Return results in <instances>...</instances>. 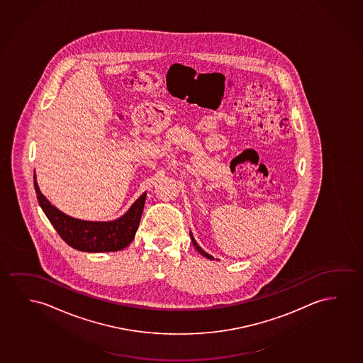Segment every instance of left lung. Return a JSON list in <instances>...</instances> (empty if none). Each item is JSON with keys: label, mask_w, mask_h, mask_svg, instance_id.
I'll use <instances>...</instances> for the list:
<instances>
[{"label": "left lung", "mask_w": 363, "mask_h": 363, "mask_svg": "<svg viewBox=\"0 0 363 363\" xmlns=\"http://www.w3.org/2000/svg\"><path fill=\"white\" fill-rule=\"evenodd\" d=\"M191 240H192V243H194V246H195L196 250H197V251H199V252H200L201 255L203 256V257L208 258V259H215V258L212 257V256L208 255V253H206L205 251H203V250H202V248H201L200 246L197 245V242H196V240L194 238L192 235H191Z\"/></svg>", "instance_id": "obj_1"}]
</instances>
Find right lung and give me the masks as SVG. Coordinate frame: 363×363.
<instances>
[{
	"instance_id": "add662e5",
	"label": "right lung",
	"mask_w": 363,
	"mask_h": 363,
	"mask_svg": "<svg viewBox=\"0 0 363 363\" xmlns=\"http://www.w3.org/2000/svg\"><path fill=\"white\" fill-rule=\"evenodd\" d=\"M35 189L41 208L58 235L69 246L84 252H113L127 247L135 238L146 201V194H143L125 215L115 221H82L65 215L51 205L38 189L36 179Z\"/></svg>"
}]
</instances>
